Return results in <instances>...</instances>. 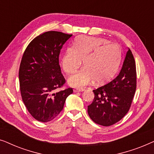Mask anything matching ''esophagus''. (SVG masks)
Returning <instances> with one entry per match:
<instances>
[{
	"instance_id": "34e87169",
	"label": "esophagus",
	"mask_w": 154,
	"mask_h": 154,
	"mask_svg": "<svg viewBox=\"0 0 154 154\" xmlns=\"http://www.w3.org/2000/svg\"><path fill=\"white\" fill-rule=\"evenodd\" d=\"M84 90H85L83 89V88H78V89L73 90V91H74V92H83Z\"/></svg>"
}]
</instances>
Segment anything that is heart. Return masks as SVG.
<instances>
[{
	"mask_svg": "<svg viewBox=\"0 0 154 154\" xmlns=\"http://www.w3.org/2000/svg\"><path fill=\"white\" fill-rule=\"evenodd\" d=\"M84 67L69 79L74 87L81 88L94 80L96 83H104L112 79L121 60L119 46L108 40L81 35L73 43V47L65 50L61 64L68 74L74 73L82 64Z\"/></svg>",
	"mask_w": 154,
	"mask_h": 154,
	"instance_id": "b5f03b06",
	"label": "heart"
}]
</instances>
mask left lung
<instances>
[{
  "instance_id": "1",
  "label": "left lung",
  "mask_w": 154,
  "mask_h": 154,
  "mask_svg": "<svg viewBox=\"0 0 154 154\" xmlns=\"http://www.w3.org/2000/svg\"><path fill=\"white\" fill-rule=\"evenodd\" d=\"M136 87L135 61L128 48L119 75L110 83L93 90L94 98L88 106L90 119L103 126L112 125L121 121L129 111Z\"/></svg>"
}]
</instances>
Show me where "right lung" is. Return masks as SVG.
<instances>
[{
    "mask_svg": "<svg viewBox=\"0 0 154 154\" xmlns=\"http://www.w3.org/2000/svg\"><path fill=\"white\" fill-rule=\"evenodd\" d=\"M71 35L47 31L32 40L23 54L19 71L21 95L27 110L38 121L49 122L57 116L73 93L71 88L57 91L66 82L59 56Z\"/></svg>",
    "mask_w": 154,
    "mask_h": 154,
    "instance_id": "right-lung-1",
    "label": "right lung"
}]
</instances>
